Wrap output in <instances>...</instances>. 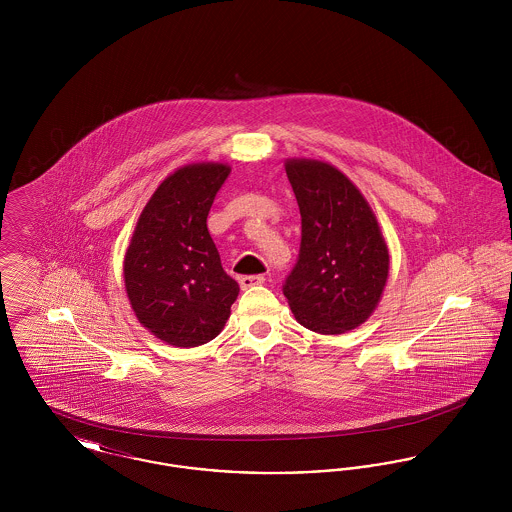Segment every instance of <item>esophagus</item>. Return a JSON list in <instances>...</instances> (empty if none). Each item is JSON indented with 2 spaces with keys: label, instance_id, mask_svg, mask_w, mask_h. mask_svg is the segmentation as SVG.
<instances>
[{
  "label": "esophagus",
  "instance_id": "esophagus-1",
  "mask_svg": "<svg viewBox=\"0 0 512 512\" xmlns=\"http://www.w3.org/2000/svg\"><path fill=\"white\" fill-rule=\"evenodd\" d=\"M265 282V276L263 274H251V276H242L240 278V286L242 290H249L253 286H261Z\"/></svg>",
  "mask_w": 512,
  "mask_h": 512
}]
</instances>
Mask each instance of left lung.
Segmentation results:
<instances>
[{
    "instance_id": "obj_1",
    "label": "left lung",
    "mask_w": 512,
    "mask_h": 512,
    "mask_svg": "<svg viewBox=\"0 0 512 512\" xmlns=\"http://www.w3.org/2000/svg\"><path fill=\"white\" fill-rule=\"evenodd\" d=\"M286 174L301 213V245L282 292L305 328L343 334L376 309L390 272L388 245L365 197L336 167L293 159Z\"/></svg>"
}]
</instances>
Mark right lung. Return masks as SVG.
<instances>
[{
  "label": "right lung",
  "instance_id": "obj_1",
  "mask_svg": "<svg viewBox=\"0 0 512 512\" xmlns=\"http://www.w3.org/2000/svg\"><path fill=\"white\" fill-rule=\"evenodd\" d=\"M230 169L188 165L147 201L124 257L126 293L159 340L195 347L219 336L240 286L220 265L207 215Z\"/></svg>",
  "mask_w": 512,
  "mask_h": 512
}]
</instances>
